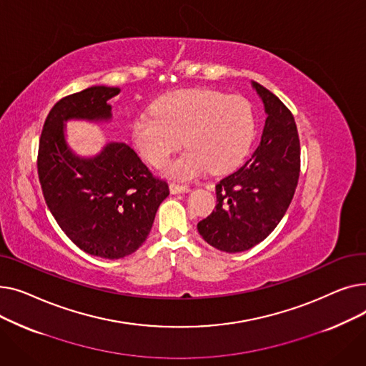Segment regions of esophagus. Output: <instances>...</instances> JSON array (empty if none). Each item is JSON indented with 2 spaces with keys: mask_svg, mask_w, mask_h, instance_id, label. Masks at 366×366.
I'll use <instances>...</instances> for the list:
<instances>
[{
  "mask_svg": "<svg viewBox=\"0 0 366 366\" xmlns=\"http://www.w3.org/2000/svg\"><path fill=\"white\" fill-rule=\"evenodd\" d=\"M191 188L185 184H177V182H172L170 184V193L172 194H179V193H188Z\"/></svg>",
  "mask_w": 366,
  "mask_h": 366,
  "instance_id": "obj_1",
  "label": "esophagus"
}]
</instances>
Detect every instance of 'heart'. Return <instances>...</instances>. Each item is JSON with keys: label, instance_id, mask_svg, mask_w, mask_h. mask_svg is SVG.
<instances>
[{"label": "heart", "instance_id": "obj_1", "mask_svg": "<svg viewBox=\"0 0 366 366\" xmlns=\"http://www.w3.org/2000/svg\"><path fill=\"white\" fill-rule=\"evenodd\" d=\"M254 134L251 104L240 96L207 89L163 96L152 114L142 115L132 129L134 147L156 167H162L184 141L188 148L166 169L167 175L181 179L207 167L215 173L234 169L251 148Z\"/></svg>", "mask_w": 366, "mask_h": 366}]
</instances>
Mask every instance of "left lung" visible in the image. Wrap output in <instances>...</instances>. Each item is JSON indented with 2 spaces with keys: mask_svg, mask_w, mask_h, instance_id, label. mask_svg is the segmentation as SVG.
I'll return each instance as SVG.
<instances>
[{
  "mask_svg": "<svg viewBox=\"0 0 366 366\" xmlns=\"http://www.w3.org/2000/svg\"><path fill=\"white\" fill-rule=\"evenodd\" d=\"M267 120L258 148L217 184L215 210L197 224L200 236L222 252H243L262 242L290 207L300 178L301 151L294 115L276 94L252 83Z\"/></svg>",
  "mask_w": 366,
  "mask_h": 366,
  "instance_id": "1",
  "label": "left lung"
}]
</instances>
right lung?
<instances>
[{
  "label": "right lung",
  "mask_w": 366,
  "mask_h": 366,
  "mask_svg": "<svg viewBox=\"0 0 366 366\" xmlns=\"http://www.w3.org/2000/svg\"><path fill=\"white\" fill-rule=\"evenodd\" d=\"M119 87L93 86L57 101L38 145V179L47 207L62 232L86 254L119 259L147 240L166 181L154 177L129 145L111 142L93 159L71 152L64 138L69 119L109 120L108 99Z\"/></svg>",
  "instance_id": "obj_1"
}]
</instances>
